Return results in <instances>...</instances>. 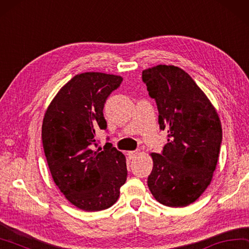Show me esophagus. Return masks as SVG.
<instances>
[{
	"label": "esophagus",
	"mask_w": 249,
	"mask_h": 249,
	"mask_svg": "<svg viewBox=\"0 0 249 249\" xmlns=\"http://www.w3.org/2000/svg\"><path fill=\"white\" fill-rule=\"evenodd\" d=\"M138 151L136 150V151H128V157H129V159H134L135 157H136L137 155H138Z\"/></svg>",
	"instance_id": "esophagus-1"
}]
</instances>
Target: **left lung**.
Here are the masks:
<instances>
[{"label": "left lung", "mask_w": 249, "mask_h": 249, "mask_svg": "<svg viewBox=\"0 0 249 249\" xmlns=\"http://www.w3.org/2000/svg\"><path fill=\"white\" fill-rule=\"evenodd\" d=\"M149 96L157 102L161 129L168 143L152 152L153 169L148 187L157 201L186 207L209 186L222 142V126L215 107L184 70L157 65L142 71Z\"/></svg>", "instance_id": "8db88e82"}]
</instances>
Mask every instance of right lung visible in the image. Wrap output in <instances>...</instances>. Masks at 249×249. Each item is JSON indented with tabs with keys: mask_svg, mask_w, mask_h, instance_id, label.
Segmentation results:
<instances>
[{
	"mask_svg": "<svg viewBox=\"0 0 249 249\" xmlns=\"http://www.w3.org/2000/svg\"><path fill=\"white\" fill-rule=\"evenodd\" d=\"M122 80L99 71L75 75L44 113L41 137L52 178L66 199L84 211L114 205L127 178L123 153L109 142L103 149L96 143V130L107 128L105 102Z\"/></svg>",
	"mask_w": 249,
	"mask_h": 249,
	"instance_id": "obj_1",
	"label": "right lung"
}]
</instances>
